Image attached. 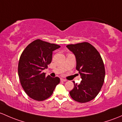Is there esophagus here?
I'll list each match as a JSON object with an SVG mask.
<instances>
[{
	"label": "esophagus",
	"instance_id": "1",
	"mask_svg": "<svg viewBox=\"0 0 122 122\" xmlns=\"http://www.w3.org/2000/svg\"><path fill=\"white\" fill-rule=\"evenodd\" d=\"M61 81H62V82H66V79H64V78H61Z\"/></svg>",
	"mask_w": 122,
	"mask_h": 122
}]
</instances>
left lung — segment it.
<instances>
[{
	"mask_svg": "<svg viewBox=\"0 0 122 122\" xmlns=\"http://www.w3.org/2000/svg\"><path fill=\"white\" fill-rule=\"evenodd\" d=\"M66 47L75 54L76 69L82 78L79 85L73 81L74 87L70 92V96L80 103L89 102L98 95L104 82L103 60L97 50L88 42L69 44Z\"/></svg>",
	"mask_w": 122,
	"mask_h": 122,
	"instance_id": "8db88e82",
	"label": "left lung"
}]
</instances>
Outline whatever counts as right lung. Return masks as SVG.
I'll use <instances>...</instances> for the list:
<instances>
[{
    "label": "right lung",
    "mask_w": 122,
    "mask_h": 122,
    "mask_svg": "<svg viewBox=\"0 0 122 122\" xmlns=\"http://www.w3.org/2000/svg\"><path fill=\"white\" fill-rule=\"evenodd\" d=\"M60 47L37 39L28 45L21 53L18 64L19 77L24 91L33 99H47L60 83L58 77L46 76L42 72L51 62L52 51Z\"/></svg>",
    "instance_id": "1"
}]
</instances>
